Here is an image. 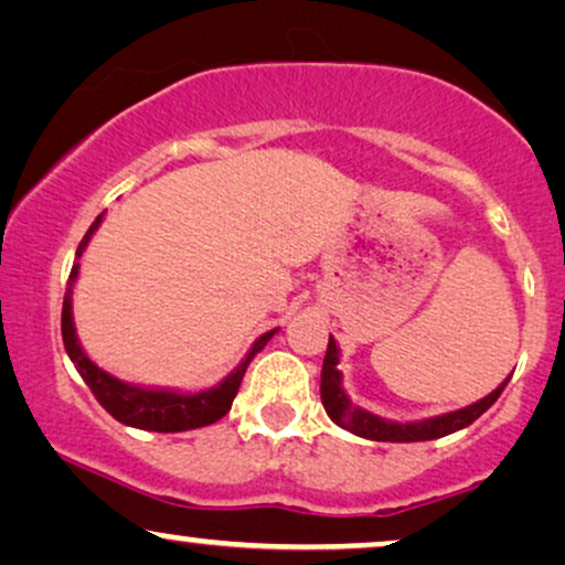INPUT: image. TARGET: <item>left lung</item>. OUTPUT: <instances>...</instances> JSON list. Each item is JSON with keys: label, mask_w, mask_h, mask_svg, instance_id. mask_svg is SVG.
I'll use <instances>...</instances> for the list:
<instances>
[{"label": "left lung", "mask_w": 565, "mask_h": 565, "mask_svg": "<svg viewBox=\"0 0 565 565\" xmlns=\"http://www.w3.org/2000/svg\"><path fill=\"white\" fill-rule=\"evenodd\" d=\"M341 349L335 347L333 335H328V349L323 360V373H320V402L326 406V414L333 419L335 425L344 427V430L360 435L367 440H383V443H417V440H435L443 435H451L456 430H463L475 423L480 414L490 409L498 402V396L503 394L505 383L511 381V375L498 385L495 391H490L488 396L480 402L463 406V409L438 414V417L427 419H414V423H396V419H385L381 414H373L362 406L352 404V398L344 391V375L339 367Z\"/></svg>", "instance_id": "left-lung-1"}]
</instances>
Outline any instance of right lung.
Instances as JSON below:
<instances>
[{
  "instance_id": "1",
  "label": "right lung",
  "mask_w": 565,
  "mask_h": 565,
  "mask_svg": "<svg viewBox=\"0 0 565 565\" xmlns=\"http://www.w3.org/2000/svg\"><path fill=\"white\" fill-rule=\"evenodd\" d=\"M106 216L98 213L96 221L90 224V230L85 232V237L77 245L75 258L81 260L85 247L93 234H96L98 226ZM81 276V263H75L73 270H70V281H67V291H64V302H62V341L64 349H67V356L73 360V365L88 388L93 391V396L98 398V404L104 406L106 412L111 414L117 423L138 427V430H151V433H184V430H195V427H205L213 425L216 419L224 417L226 412L232 409L234 396H237L242 377H245V370L253 356L260 352L263 347L274 339V333H278V328L274 331H266L258 339L253 341L249 352L245 354V360L239 362L237 367L232 370L224 381H218L216 385L203 391H180V388H159V385H140V383H127L119 381L117 375L106 373L104 367H98L96 362L85 354V349L77 339V328H75V318H73V287Z\"/></svg>"
}]
</instances>
